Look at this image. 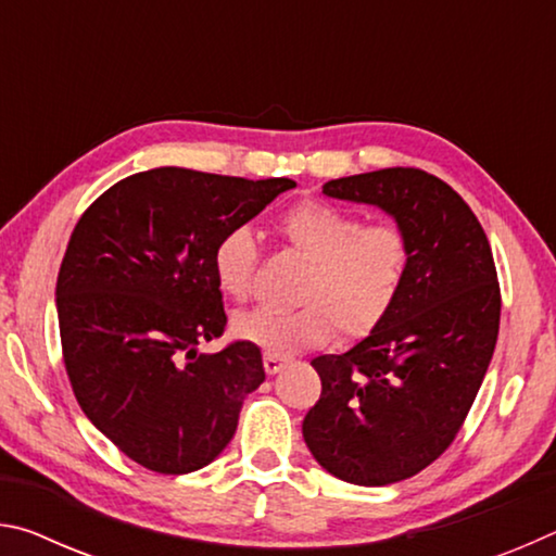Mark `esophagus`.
<instances>
[{"mask_svg": "<svg viewBox=\"0 0 556 556\" xmlns=\"http://www.w3.org/2000/svg\"><path fill=\"white\" fill-rule=\"evenodd\" d=\"M262 363H265L267 375H277L287 365V357L275 355V353H265V355H262Z\"/></svg>", "mask_w": 556, "mask_h": 556, "instance_id": "esophagus-1", "label": "esophagus"}]
</instances>
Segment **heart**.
<instances>
[{"label": "heart", "mask_w": 556, "mask_h": 556, "mask_svg": "<svg viewBox=\"0 0 556 556\" xmlns=\"http://www.w3.org/2000/svg\"><path fill=\"white\" fill-rule=\"evenodd\" d=\"M277 238L306 262L294 291L296 308H252L232 318V333L267 353L291 355L324 345L333 331L357 341L378 328L402 294L409 238L397 223H363L333 203L306 199L279 215ZM213 277L223 294L248 299L260 248L248 228H232L213 248Z\"/></svg>", "instance_id": "heart-1"}]
</instances>
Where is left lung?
Here are the masks:
<instances>
[{
	"mask_svg": "<svg viewBox=\"0 0 556 556\" xmlns=\"http://www.w3.org/2000/svg\"><path fill=\"white\" fill-rule=\"evenodd\" d=\"M331 199L378 205L409 238L388 318L343 355L312 361L321 397L304 441L328 473L390 485L444 454L464 427L501 328V285L481 223L441 178L394 166L333 178Z\"/></svg>",
	"mask_w": 556,
	"mask_h": 556,
	"instance_id": "8db88e82",
	"label": "left lung"
}]
</instances>
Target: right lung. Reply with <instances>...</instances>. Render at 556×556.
Masks as SVG:
<instances>
[{
    "label": "right lung",
    "mask_w": 556,
    "mask_h": 556,
    "mask_svg": "<svg viewBox=\"0 0 556 556\" xmlns=\"http://www.w3.org/2000/svg\"><path fill=\"white\" fill-rule=\"evenodd\" d=\"M294 186L162 166L122 178L75 225L55 285L65 372L86 417L139 466H208L265 382L255 343L195 348L228 324L215 242Z\"/></svg>",
    "instance_id": "add662e5"
}]
</instances>
